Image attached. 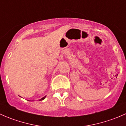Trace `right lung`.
<instances>
[{
    "label": "right lung",
    "instance_id": "1",
    "mask_svg": "<svg viewBox=\"0 0 126 126\" xmlns=\"http://www.w3.org/2000/svg\"><path fill=\"white\" fill-rule=\"evenodd\" d=\"M45 97H46V96H44V97H43V98H41V99H40V101H42V100H44V99H45Z\"/></svg>",
    "mask_w": 126,
    "mask_h": 126
}]
</instances>
